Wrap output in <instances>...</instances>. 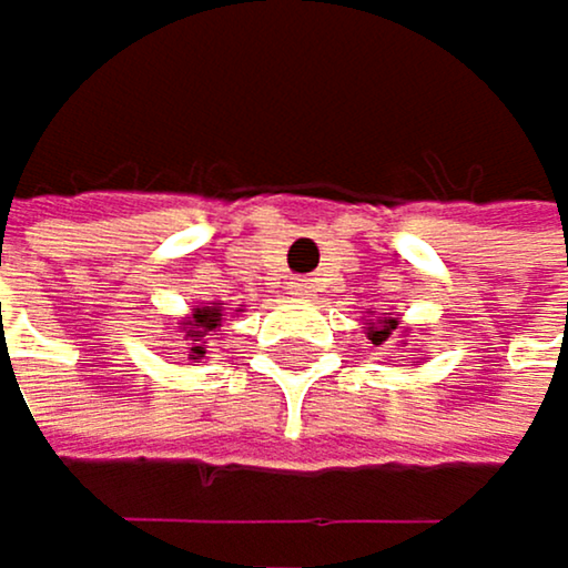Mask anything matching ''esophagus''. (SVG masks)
Listing matches in <instances>:
<instances>
[{"label":"esophagus","instance_id":"34e87169","mask_svg":"<svg viewBox=\"0 0 568 568\" xmlns=\"http://www.w3.org/2000/svg\"><path fill=\"white\" fill-rule=\"evenodd\" d=\"M320 290H316V278H296V282H290V296H296V300H313Z\"/></svg>","mask_w":568,"mask_h":568}]
</instances>
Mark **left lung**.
<instances>
[{
	"label": "left lung",
	"mask_w": 568,
	"mask_h": 568,
	"mask_svg": "<svg viewBox=\"0 0 568 568\" xmlns=\"http://www.w3.org/2000/svg\"><path fill=\"white\" fill-rule=\"evenodd\" d=\"M398 329H402V326H398V316H378L375 323H367V341L382 344V341H388L392 334H397ZM398 337H408V326H405V331Z\"/></svg>",
	"instance_id": "1"
}]
</instances>
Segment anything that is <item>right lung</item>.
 Here are the masks:
<instances>
[{
    "mask_svg": "<svg viewBox=\"0 0 568 568\" xmlns=\"http://www.w3.org/2000/svg\"><path fill=\"white\" fill-rule=\"evenodd\" d=\"M234 313H242V310H234ZM221 320H224V303H201V306H193L186 316L176 320L180 323L176 334L186 344V361L197 364L207 354V334L217 331Z\"/></svg>",
    "mask_w": 568,
    "mask_h": 568,
    "instance_id": "1",
    "label": "right lung"
}]
</instances>
